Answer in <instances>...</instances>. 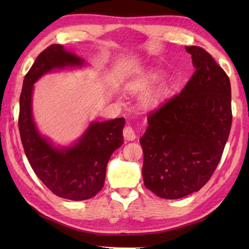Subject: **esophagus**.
I'll list each match as a JSON object with an SVG mask.
<instances>
[{"mask_svg": "<svg viewBox=\"0 0 249 249\" xmlns=\"http://www.w3.org/2000/svg\"><path fill=\"white\" fill-rule=\"evenodd\" d=\"M123 136L126 140L133 141L136 139V133L130 125H126L123 129Z\"/></svg>", "mask_w": 249, "mask_h": 249, "instance_id": "esophagus-1", "label": "esophagus"}]
</instances>
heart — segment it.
Returning a JSON list of instances; mask_svg holds the SVG:
<instances>
[{
	"instance_id": "obj_1",
	"label": "heart",
	"mask_w": 249,
	"mask_h": 249,
	"mask_svg": "<svg viewBox=\"0 0 249 249\" xmlns=\"http://www.w3.org/2000/svg\"><path fill=\"white\" fill-rule=\"evenodd\" d=\"M157 78H158V75H157V73H152V75H151L150 77H147L144 81L137 83V84H135V86H131V87L129 88L130 92H137V91H140V89H143V88L146 86L147 83H150L151 81H154V80H156Z\"/></svg>"
}]
</instances>
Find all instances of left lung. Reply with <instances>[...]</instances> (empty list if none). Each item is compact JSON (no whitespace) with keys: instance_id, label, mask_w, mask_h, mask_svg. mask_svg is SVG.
<instances>
[{"instance_id":"1","label":"left lung","mask_w":249,"mask_h":249,"mask_svg":"<svg viewBox=\"0 0 249 249\" xmlns=\"http://www.w3.org/2000/svg\"><path fill=\"white\" fill-rule=\"evenodd\" d=\"M185 48L196 71L181 93L147 115L140 139L144 186L163 199H179L208 183L232 124L228 75L203 48Z\"/></svg>"}]
</instances>
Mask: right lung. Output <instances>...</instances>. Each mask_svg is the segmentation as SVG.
<instances>
[{"mask_svg":"<svg viewBox=\"0 0 249 249\" xmlns=\"http://www.w3.org/2000/svg\"><path fill=\"white\" fill-rule=\"evenodd\" d=\"M82 63L61 45H50L40 52L24 77L18 119L21 142L36 176L57 197L75 201L93 198L103 189L110 156L124 142L125 119L94 122L76 145L59 150L38 134L31 104L37 79L54 68Z\"/></svg>","mask_w":249,"mask_h":249,"instance_id":"right-lung-1","label":"right lung"}]
</instances>
